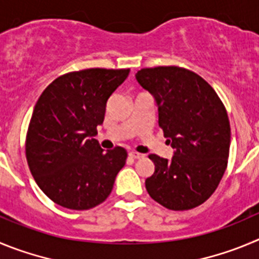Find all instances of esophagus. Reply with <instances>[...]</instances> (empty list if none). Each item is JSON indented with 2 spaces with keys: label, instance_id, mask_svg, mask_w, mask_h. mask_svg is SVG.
<instances>
[{
  "label": "esophagus",
  "instance_id": "1",
  "mask_svg": "<svg viewBox=\"0 0 259 259\" xmlns=\"http://www.w3.org/2000/svg\"><path fill=\"white\" fill-rule=\"evenodd\" d=\"M142 153H139V152H129V157L130 158H141L142 157Z\"/></svg>",
  "mask_w": 259,
  "mask_h": 259
}]
</instances>
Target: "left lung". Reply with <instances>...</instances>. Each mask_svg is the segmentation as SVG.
<instances>
[{"mask_svg":"<svg viewBox=\"0 0 259 259\" xmlns=\"http://www.w3.org/2000/svg\"><path fill=\"white\" fill-rule=\"evenodd\" d=\"M138 82L155 97L158 126L174 148L171 160L151 153L150 196L169 210H190L214 193L227 167L231 127L215 90L201 76L177 66L143 68Z\"/></svg>","mask_w":259,"mask_h":259,"instance_id":"8db88e82","label":"left lung"}]
</instances>
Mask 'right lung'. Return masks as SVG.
<instances>
[{
  "label": "right lung",
  "mask_w": 259,
  "mask_h": 259,
  "mask_svg": "<svg viewBox=\"0 0 259 259\" xmlns=\"http://www.w3.org/2000/svg\"><path fill=\"white\" fill-rule=\"evenodd\" d=\"M129 72H68L39 95L25 137V157L38 187L63 208L88 210L102 204L126 162L125 148L103 152L94 137L108 98Z\"/></svg>",
  "instance_id": "1"
}]
</instances>
